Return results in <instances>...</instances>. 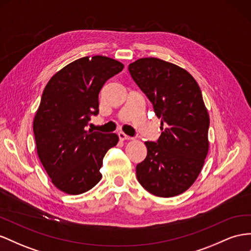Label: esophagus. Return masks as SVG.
Returning a JSON list of instances; mask_svg holds the SVG:
<instances>
[{
  "instance_id": "obj_1",
  "label": "esophagus",
  "mask_w": 251,
  "mask_h": 251,
  "mask_svg": "<svg viewBox=\"0 0 251 251\" xmlns=\"http://www.w3.org/2000/svg\"><path fill=\"white\" fill-rule=\"evenodd\" d=\"M118 137H119L120 140H131V139H132V137L127 136V135H126V134L123 133V132H119V133H118Z\"/></svg>"
}]
</instances>
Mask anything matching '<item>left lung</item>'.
Wrapping results in <instances>:
<instances>
[{"label": "left lung", "instance_id": "1", "mask_svg": "<svg viewBox=\"0 0 251 251\" xmlns=\"http://www.w3.org/2000/svg\"><path fill=\"white\" fill-rule=\"evenodd\" d=\"M133 80L161 119L156 142L146 141L147 157L136 166L139 184L159 198H172L192 186L208 154L209 115L195 79L158 58L128 65Z\"/></svg>", "mask_w": 251, "mask_h": 251}]
</instances>
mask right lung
Wrapping results in <instances>:
<instances>
[{"mask_svg": "<svg viewBox=\"0 0 251 251\" xmlns=\"http://www.w3.org/2000/svg\"><path fill=\"white\" fill-rule=\"evenodd\" d=\"M123 70V63L109 57H83L56 73L45 86L33 134L45 171L64 193H84L102 177L103 157L118 136L87 131L86 126L99 112L103 84Z\"/></svg>", "mask_w": 251, "mask_h": 251, "instance_id": "right-lung-1", "label": "right lung"}]
</instances>
